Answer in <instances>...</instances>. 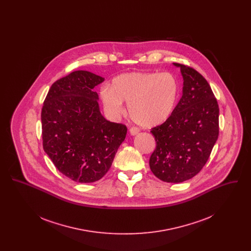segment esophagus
Returning <instances> with one entry per match:
<instances>
[{
    "label": "esophagus",
    "instance_id": "obj_1",
    "mask_svg": "<svg viewBox=\"0 0 251 251\" xmlns=\"http://www.w3.org/2000/svg\"><path fill=\"white\" fill-rule=\"evenodd\" d=\"M138 132H139V130H138L137 128H131V129H130V134L132 135V136H133V135H136Z\"/></svg>",
    "mask_w": 251,
    "mask_h": 251
}]
</instances>
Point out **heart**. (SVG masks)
Instances as JSON below:
<instances>
[{
  "mask_svg": "<svg viewBox=\"0 0 251 251\" xmlns=\"http://www.w3.org/2000/svg\"><path fill=\"white\" fill-rule=\"evenodd\" d=\"M100 95L112 118L123 114V102H128L132 120L142 127L152 128L172 114L179 96V83L168 72H127L116 76L110 88H102Z\"/></svg>",
  "mask_w": 251,
  "mask_h": 251,
  "instance_id": "b5f03b06",
  "label": "heart"
}]
</instances>
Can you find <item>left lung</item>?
<instances>
[{"label": "left lung", "instance_id": "1", "mask_svg": "<svg viewBox=\"0 0 251 251\" xmlns=\"http://www.w3.org/2000/svg\"><path fill=\"white\" fill-rule=\"evenodd\" d=\"M173 65L182 76V95L170 117L152 128L156 149L150 167L158 179L178 183L205 166L218 138L219 108L208 82L194 69Z\"/></svg>", "mask_w": 251, "mask_h": 251}]
</instances>
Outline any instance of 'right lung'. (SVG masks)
Masks as SVG:
<instances>
[{"mask_svg":"<svg viewBox=\"0 0 251 251\" xmlns=\"http://www.w3.org/2000/svg\"><path fill=\"white\" fill-rule=\"evenodd\" d=\"M103 81L92 72H72L50 86L41 112L44 151L63 175L81 183L107 173L127 134L125 125L100 114L94 87Z\"/></svg>","mask_w":251,"mask_h":251,"instance_id":"right-lung-1","label":"right lung"}]
</instances>
